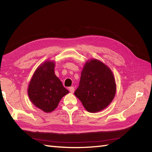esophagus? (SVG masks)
I'll use <instances>...</instances> for the list:
<instances>
[{
    "mask_svg": "<svg viewBox=\"0 0 152 152\" xmlns=\"http://www.w3.org/2000/svg\"><path fill=\"white\" fill-rule=\"evenodd\" d=\"M69 91L71 93H74V92H75V87H69Z\"/></svg>",
    "mask_w": 152,
    "mask_h": 152,
    "instance_id": "34e87169",
    "label": "esophagus"
}]
</instances>
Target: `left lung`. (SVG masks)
<instances>
[{
  "instance_id": "1",
  "label": "left lung",
  "mask_w": 152,
  "mask_h": 152,
  "mask_svg": "<svg viewBox=\"0 0 152 152\" xmlns=\"http://www.w3.org/2000/svg\"><path fill=\"white\" fill-rule=\"evenodd\" d=\"M115 90V79L110 69L100 61L92 60L84 66L75 94L87 111L97 112L112 102Z\"/></svg>"
}]
</instances>
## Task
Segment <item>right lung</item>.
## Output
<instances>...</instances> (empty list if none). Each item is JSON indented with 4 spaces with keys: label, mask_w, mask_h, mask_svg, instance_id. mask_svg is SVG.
<instances>
[{
    "label": "right lung",
    "mask_w": 152,
    "mask_h": 152,
    "mask_svg": "<svg viewBox=\"0 0 152 152\" xmlns=\"http://www.w3.org/2000/svg\"><path fill=\"white\" fill-rule=\"evenodd\" d=\"M54 63L50 61L39 66L28 87L31 102L45 112L53 111L61 99L69 93L54 75Z\"/></svg>",
    "instance_id": "1"
}]
</instances>
